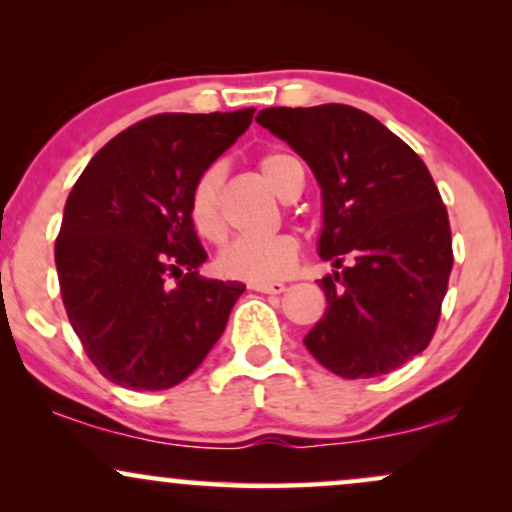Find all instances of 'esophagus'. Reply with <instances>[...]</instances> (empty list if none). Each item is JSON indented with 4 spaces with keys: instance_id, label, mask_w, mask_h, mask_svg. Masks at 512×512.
<instances>
[{
    "instance_id": "obj_1",
    "label": "esophagus",
    "mask_w": 512,
    "mask_h": 512,
    "mask_svg": "<svg viewBox=\"0 0 512 512\" xmlns=\"http://www.w3.org/2000/svg\"><path fill=\"white\" fill-rule=\"evenodd\" d=\"M252 291H260V293H272V296H276V293H284L286 286L281 284V281H267V284H250Z\"/></svg>"
}]
</instances>
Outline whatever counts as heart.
<instances>
[{"mask_svg":"<svg viewBox=\"0 0 512 512\" xmlns=\"http://www.w3.org/2000/svg\"><path fill=\"white\" fill-rule=\"evenodd\" d=\"M260 175L281 199L289 197L296 180H303V166L296 156L286 151H269L260 158ZM219 185L221 170L211 166L197 175L192 182L190 221L202 238L221 240L223 223L219 211ZM301 243L291 233H276L269 238H236L221 250L219 267L226 276L250 281V284H267V281L281 279L298 262Z\"/></svg>","mask_w":512,"mask_h":512,"instance_id":"b5f03b06","label":"heart"}]
</instances>
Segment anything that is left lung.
Wrapping results in <instances>:
<instances>
[{"label": "left lung", "mask_w": 512, "mask_h": 512, "mask_svg": "<svg viewBox=\"0 0 512 512\" xmlns=\"http://www.w3.org/2000/svg\"><path fill=\"white\" fill-rule=\"evenodd\" d=\"M257 122L322 187L320 257L337 272L320 279L327 310L305 346L339 378L392 373L431 344L452 272L448 209L426 163L351 105L264 108Z\"/></svg>", "instance_id": "1"}]
</instances>
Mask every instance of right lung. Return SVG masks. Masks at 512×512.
<instances>
[{
	"mask_svg": "<svg viewBox=\"0 0 512 512\" xmlns=\"http://www.w3.org/2000/svg\"><path fill=\"white\" fill-rule=\"evenodd\" d=\"M252 115L146 117L110 139L69 192L55 240L62 301L110 383L168 390L202 366L226 330L245 286L199 276L207 252L187 202L197 175Z\"/></svg>",
	"mask_w": 512,
	"mask_h": 512,
	"instance_id": "add662e5",
	"label": "right lung"
}]
</instances>
